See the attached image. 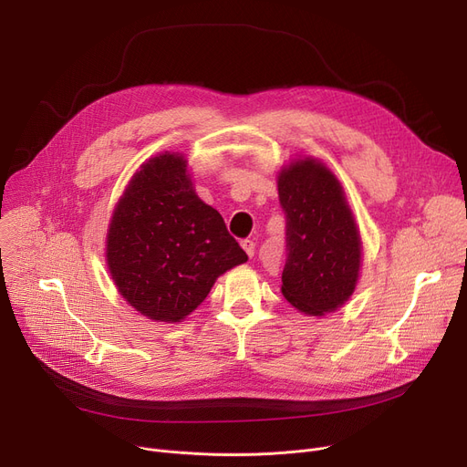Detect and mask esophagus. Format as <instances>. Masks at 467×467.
Wrapping results in <instances>:
<instances>
[{
    "instance_id": "34e87169",
    "label": "esophagus",
    "mask_w": 467,
    "mask_h": 467,
    "mask_svg": "<svg viewBox=\"0 0 467 467\" xmlns=\"http://www.w3.org/2000/svg\"><path fill=\"white\" fill-rule=\"evenodd\" d=\"M255 246H257V244H255L254 240H244V242H242V248H244V252H246L250 257H254V255H255Z\"/></svg>"
}]
</instances>
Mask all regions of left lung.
<instances>
[{
	"label": "left lung",
	"mask_w": 467,
	"mask_h": 467,
	"mask_svg": "<svg viewBox=\"0 0 467 467\" xmlns=\"http://www.w3.org/2000/svg\"><path fill=\"white\" fill-rule=\"evenodd\" d=\"M278 196L287 219L282 296L306 316L338 310L361 268V236L345 189L326 162L299 157L278 171Z\"/></svg>",
	"instance_id": "left-lung-1"
}]
</instances>
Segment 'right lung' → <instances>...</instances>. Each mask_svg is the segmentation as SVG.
Segmentation results:
<instances>
[{
  "label": "right lung",
  "instance_id": "obj_1",
  "mask_svg": "<svg viewBox=\"0 0 467 467\" xmlns=\"http://www.w3.org/2000/svg\"><path fill=\"white\" fill-rule=\"evenodd\" d=\"M246 261L221 213L196 194L183 153H159L134 171L109 219L106 263L141 316L185 320L221 275Z\"/></svg>",
  "mask_w": 467,
  "mask_h": 467
}]
</instances>
